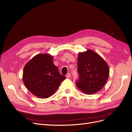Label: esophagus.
I'll use <instances>...</instances> for the list:
<instances>
[{"label":"esophagus","mask_w":132,"mask_h":132,"mask_svg":"<svg viewBox=\"0 0 132 132\" xmlns=\"http://www.w3.org/2000/svg\"><path fill=\"white\" fill-rule=\"evenodd\" d=\"M66 76L67 78H70V76H71V74H70V73H67V75H66Z\"/></svg>","instance_id":"1"}]
</instances>
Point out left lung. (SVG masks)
Wrapping results in <instances>:
<instances>
[{"label":"left lung","mask_w":132,"mask_h":132,"mask_svg":"<svg viewBox=\"0 0 132 132\" xmlns=\"http://www.w3.org/2000/svg\"><path fill=\"white\" fill-rule=\"evenodd\" d=\"M77 72L79 77L76 86L83 93L93 94L99 92L106 84L109 68L99 55L88 50L79 53Z\"/></svg>","instance_id":"1"}]
</instances>
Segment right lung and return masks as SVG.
Wrapping results in <instances>:
<instances>
[{
    "instance_id": "add662e5",
    "label": "right lung",
    "mask_w": 132,
    "mask_h": 132,
    "mask_svg": "<svg viewBox=\"0 0 132 132\" xmlns=\"http://www.w3.org/2000/svg\"><path fill=\"white\" fill-rule=\"evenodd\" d=\"M53 57L38 54L27 63L23 73L25 86L35 96L48 98L52 95L66 79L53 63Z\"/></svg>"
}]
</instances>
